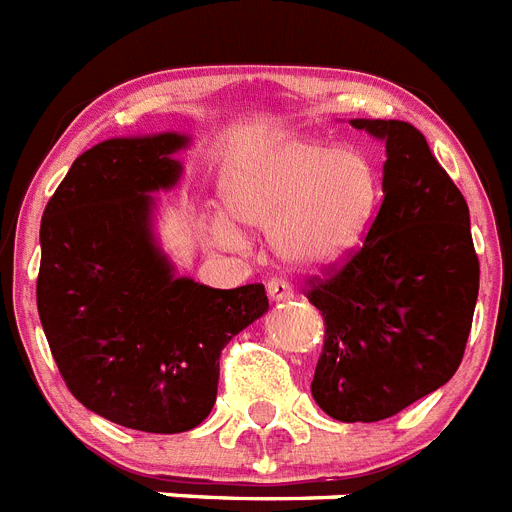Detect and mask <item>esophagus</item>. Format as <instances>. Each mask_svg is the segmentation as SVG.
Instances as JSON below:
<instances>
[{
  "instance_id": "obj_1",
  "label": "esophagus",
  "mask_w": 512,
  "mask_h": 512,
  "mask_svg": "<svg viewBox=\"0 0 512 512\" xmlns=\"http://www.w3.org/2000/svg\"><path fill=\"white\" fill-rule=\"evenodd\" d=\"M267 293L272 301H288V298H293V285L275 277V280L267 282Z\"/></svg>"
}]
</instances>
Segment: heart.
<instances>
[{
  "label": "heart",
  "mask_w": 512,
  "mask_h": 512,
  "mask_svg": "<svg viewBox=\"0 0 512 512\" xmlns=\"http://www.w3.org/2000/svg\"><path fill=\"white\" fill-rule=\"evenodd\" d=\"M375 200L378 171L362 147L296 137L253 147L222 179L224 211L237 224L269 230L277 256L301 269L343 259L367 232ZM211 230L230 248L245 240L227 219Z\"/></svg>",
  "instance_id": "heart-1"
}]
</instances>
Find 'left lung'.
Masks as SVG:
<instances>
[{
	"mask_svg": "<svg viewBox=\"0 0 512 512\" xmlns=\"http://www.w3.org/2000/svg\"><path fill=\"white\" fill-rule=\"evenodd\" d=\"M386 142L383 200L365 240L306 298L325 320L312 396L343 423L394 418L463 362L478 298V256L463 192L407 121H351Z\"/></svg>",
	"mask_w": 512,
	"mask_h": 512,
	"instance_id": "8db88e82",
	"label": "left lung"
}]
</instances>
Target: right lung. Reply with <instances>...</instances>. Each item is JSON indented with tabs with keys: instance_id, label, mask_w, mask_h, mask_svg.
<instances>
[{
	"instance_id": "add662e5",
	"label": "right lung",
	"mask_w": 512,
	"mask_h": 512,
	"mask_svg": "<svg viewBox=\"0 0 512 512\" xmlns=\"http://www.w3.org/2000/svg\"><path fill=\"white\" fill-rule=\"evenodd\" d=\"M174 132L94 145L42 216L36 306L65 386L87 410L147 433L208 418L222 349L269 309L261 282L219 290L174 277L153 243L155 200L179 179Z\"/></svg>"
}]
</instances>
